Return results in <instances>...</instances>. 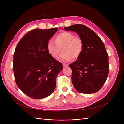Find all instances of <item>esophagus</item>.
Here are the masks:
<instances>
[{
  "mask_svg": "<svg viewBox=\"0 0 124 124\" xmlns=\"http://www.w3.org/2000/svg\"><path fill=\"white\" fill-rule=\"evenodd\" d=\"M68 66V64H66V63H63V67H66Z\"/></svg>",
  "mask_w": 124,
  "mask_h": 124,
  "instance_id": "34e87169",
  "label": "esophagus"
}]
</instances>
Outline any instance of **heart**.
<instances>
[{
	"mask_svg": "<svg viewBox=\"0 0 124 124\" xmlns=\"http://www.w3.org/2000/svg\"><path fill=\"white\" fill-rule=\"evenodd\" d=\"M46 47L48 53L54 58L58 57L62 50V52L59 56V60L66 62L79 57L83 50V43L80 38L76 37L73 33L62 32L55 36V41H48Z\"/></svg>",
	"mask_w": 124,
	"mask_h": 124,
	"instance_id": "b5f03b06",
	"label": "heart"
}]
</instances>
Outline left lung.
Wrapping results in <instances>:
<instances>
[{"label": "left lung", "mask_w": 124, "mask_h": 124, "mask_svg": "<svg viewBox=\"0 0 124 124\" xmlns=\"http://www.w3.org/2000/svg\"><path fill=\"white\" fill-rule=\"evenodd\" d=\"M64 29L76 32L83 43L80 56L77 61L69 65L74 88L85 94L97 92L103 86L109 72L108 56L103 42L85 25L76 24Z\"/></svg>", "instance_id": "left-lung-1"}]
</instances>
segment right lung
I'll return each mask as SVG.
<instances>
[{
  "label": "right lung",
  "mask_w": 124,
  "mask_h": 124,
  "mask_svg": "<svg viewBox=\"0 0 124 124\" xmlns=\"http://www.w3.org/2000/svg\"><path fill=\"white\" fill-rule=\"evenodd\" d=\"M57 30L33 29L22 37L15 50V80L18 88L31 98H46L55 89L56 77L63 66L49 54L46 45Z\"/></svg>",
  "instance_id": "right-lung-1"
}]
</instances>
